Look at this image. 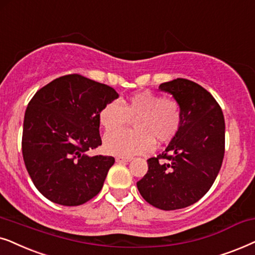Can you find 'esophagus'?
Returning <instances> with one entry per match:
<instances>
[{
  "mask_svg": "<svg viewBox=\"0 0 255 255\" xmlns=\"http://www.w3.org/2000/svg\"><path fill=\"white\" fill-rule=\"evenodd\" d=\"M115 159L118 163H127L131 161V157H117Z\"/></svg>",
  "mask_w": 255,
  "mask_h": 255,
  "instance_id": "34e87169",
  "label": "esophagus"
}]
</instances>
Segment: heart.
<instances>
[{"label":"heart","instance_id":"obj_1","mask_svg":"<svg viewBox=\"0 0 255 255\" xmlns=\"http://www.w3.org/2000/svg\"><path fill=\"white\" fill-rule=\"evenodd\" d=\"M99 122L108 133L104 138L107 154L129 157L147 154L159 143L170 141L182 124V110L177 101L143 91L125 100L107 103L99 112ZM135 118V131H117L128 121ZM115 130V132L113 130Z\"/></svg>","mask_w":255,"mask_h":255}]
</instances>
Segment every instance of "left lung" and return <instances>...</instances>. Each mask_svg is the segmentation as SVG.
Segmentation results:
<instances>
[{"mask_svg": "<svg viewBox=\"0 0 255 255\" xmlns=\"http://www.w3.org/2000/svg\"><path fill=\"white\" fill-rule=\"evenodd\" d=\"M182 110L177 134L136 183L141 196L155 208L170 211L198 202L211 188L225 152V120L211 93L191 80L177 78L159 85Z\"/></svg>", "mask_w": 255, "mask_h": 255, "instance_id": "1", "label": "left lung"}]
</instances>
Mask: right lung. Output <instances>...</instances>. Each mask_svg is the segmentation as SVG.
<instances>
[{
  "label": "right lung",
  "mask_w": 255,
  "mask_h": 255,
  "mask_svg": "<svg viewBox=\"0 0 255 255\" xmlns=\"http://www.w3.org/2000/svg\"><path fill=\"white\" fill-rule=\"evenodd\" d=\"M118 98L107 85L67 74L30 100L23 124V159L33 184L49 201L77 206L103 189L115 159L87 151L101 145L100 110Z\"/></svg>",
  "instance_id": "1"
}]
</instances>
